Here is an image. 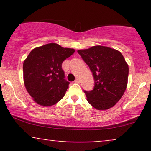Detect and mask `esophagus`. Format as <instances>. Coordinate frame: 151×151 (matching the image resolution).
Returning a JSON list of instances; mask_svg holds the SVG:
<instances>
[{
    "label": "esophagus",
    "mask_w": 151,
    "mask_h": 151,
    "mask_svg": "<svg viewBox=\"0 0 151 151\" xmlns=\"http://www.w3.org/2000/svg\"><path fill=\"white\" fill-rule=\"evenodd\" d=\"M79 81H80V80H79V79H76L75 81H74V82H75V83H79Z\"/></svg>",
    "instance_id": "esophagus-1"
}]
</instances>
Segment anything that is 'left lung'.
<instances>
[{
  "mask_svg": "<svg viewBox=\"0 0 151 151\" xmlns=\"http://www.w3.org/2000/svg\"><path fill=\"white\" fill-rule=\"evenodd\" d=\"M77 52L89 67L94 78V87L84 91L86 99L97 110L113 107L125 92L129 65L120 52L109 47L96 45Z\"/></svg>",
  "mask_w": 151,
  "mask_h": 151,
  "instance_id": "8db88e82",
  "label": "left lung"
}]
</instances>
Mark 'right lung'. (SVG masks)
Listing matches in <instances>:
<instances>
[{"instance_id": "add662e5", "label": "right lung", "mask_w": 151, "mask_h": 151, "mask_svg": "<svg viewBox=\"0 0 151 151\" xmlns=\"http://www.w3.org/2000/svg\"><path fill=\"white\" fill-rule=\"evenodd\" d=\"M74 52L56 43L37 47L30 52L23 62V80L36 103L51 106L63 98L70 82L65 79L62 64Z\"/></svg>"}]
</instances>
